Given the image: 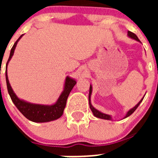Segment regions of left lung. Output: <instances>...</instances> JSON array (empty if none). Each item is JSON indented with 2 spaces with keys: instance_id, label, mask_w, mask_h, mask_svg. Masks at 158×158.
<instances>
[{
  "instance_id": "8db88e82",
  "label": "left lung",
  "mask_w": 158,
  "mask_h": 158,
  "mask_svg": "<svg viewBox=\"0 0 158 158\" xmlns=\"http://www.w3.org/2000/svg\"><path fill=\"white\" fill-rule=\"evenodd\" d=\"M127 33H128V36H129V37L132 38V39H134V40H137V41H139V38L137 37V35L135 34V33H133V32H131V31H128ZM91 94H92V86L90 85V89H89V107H90V109H91L92 111H93V115H94V116L97 117V118H104V119H108V120H110V119H111V117L110 116V115H106V114H104V113L100 112V111H99L98 110H96V108H94V107H93V105H92L91 103H90V96H91ZM142 100H143V98H142V100H141L140 101H139V104H137V105L135 106V107H133L132 109H131L129 111H128L127 113V115H126V116H125V118H127V117L130 116V115H131V114H132V113H133L134 111H135V110L137 109V107H139V105L141 104V102L142 101Z\"/></svg>"
}]
</instances>
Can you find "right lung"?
Wrapping results in <instances>:
<instances>
[{
	"label": "right lung",
	"instance_id": "add662e5",
	"mask_svg": "<svg viewBox=\"0 0 158 158\" xmlns=\"http://www.w3.org/2000/svg\"><path fill=\"white\" fill-rule=\"evenodd\" d=\"M23 36H19V38L16 40V42L14 43L13 47L11 49L10 55L8 58V62H7V65H8L9 60L13 55L14 51L16 47L18 41L19 39ZM6 65V69H7ZM6 76V83H7V89H8V94L10 96L11 99H12L13 104L16 105L20 112L24 115L27 119L32 121V122L35 123H44V122H50V121L55 120L57 118H60L63 114L64 108L66 104V100L68 96H69V93L73 89V86L76 85V81L72 79V78L67 77L65 79V87H64V90L62 93V94L60 95L59 98H58V101L53 105H40V104H33L25 102L23 100H19L16 94L14 93L13 90L11 88L10 84L8 81V75H7V71L5 73Z\"/></svg>",
	"mask_w": 158,
	"mask_h": 158
}]
</instances>
